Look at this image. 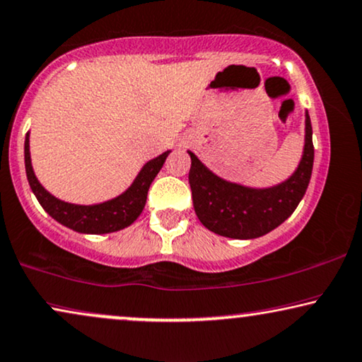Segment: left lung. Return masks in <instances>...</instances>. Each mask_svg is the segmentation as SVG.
I'll return each instance as SVG.
<instances>
[{
	"mask_svg": "<svg viewBox=\"0 0 362 362\" xmlns=\"http://www.w3.org/2000/svg\"><path fill=\"white\" fill-rule=\"evenodd\" d=\"M187 153L192 206L203 226L224 238L255 239L283 224L308 189L314 163L311 119L306 111L304 149L298 168L288 180L271 187H247L223 180L194 153Z\"/></svg>",
	"mask_w": 362,
	"mask_h": 362,
	"instance_id": "left-lung-1",
	"label": "left lung"
}]
</instances>
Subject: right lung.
<instances>
[{
	"instance_id": "add662e5",
	"label": "right lung",
	"mask_w": 362,
	"mask_h": 362,
	"mask_svg": "<svg viewBox=\"0 0 362 362\" xmlns=\"http://www.w3.org/2000/svg\"><path fill=\"white\" fill-rule=\"evenodd\" d=\"M170 153L171 151L159 154L158 158H154L144 164L138 173V176H136V180L133 181V185L124 192H121L119 196L107 199L105 203L86 206L61 201L41 186V182L37 181L31 166L30 133L26 134L25 139L26 176L36 199L40 201V204L43 206V209L51 218L63 224V226L73 229V231L84 234L115 233L133 224L138 219V216L143 213L149 186H151L153 180L163 168V164Z\"/></svg>"
}]
</instances>
